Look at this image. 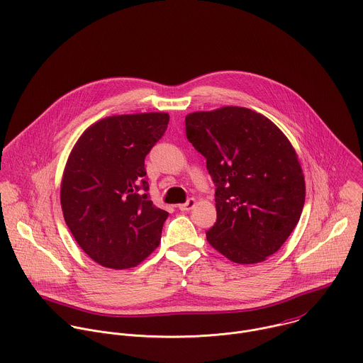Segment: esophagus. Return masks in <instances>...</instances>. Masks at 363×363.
I'll return each instance as SVG.
<instances>
[{
  "label": "esophagus",
  "mask_w": 363,
  "mask_h": 363,
  "mask_svg": "<svg viewBox=\"0 0 363 363\" xmlns=\"http://www.w3.org/2000/svg\"><path fill=\"white\" fill-rule=\"evenodd\" d=\"M195 203H196V201L194 199V198H189L185 203H181V205H178V208L181 209V211H191L194 206H195Z\"/></svg>",
  "instance_id": "34e87169"
}]
</instances>
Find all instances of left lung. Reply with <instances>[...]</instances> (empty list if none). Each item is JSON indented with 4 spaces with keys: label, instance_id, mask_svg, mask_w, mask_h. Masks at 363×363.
Returning <instances> with one entry per match:
<instances>
[{
    "label": "left lung",
    "instance_id": "obj_1",
    "mask_svg": "<svg viewBox=\"0 0 363 363\" xmlns=\"http://www.w3.org/2000/svg\"><path fill=\"white\" fill-rule=\"evenodd\" d=\"M185 131L216 186L208 242L236 264L265 261L284 245L305 203L294 147L272 121L242 106L192 112Z\"/></svg>",
    "mask_w": 363,
    "mask_h": 363
}]
</instances>
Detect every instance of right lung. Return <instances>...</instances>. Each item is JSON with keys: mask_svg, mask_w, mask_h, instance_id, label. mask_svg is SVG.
Masks as SVG:
<instances>
[{"mask_svg": "<svg viewBox=\"0 0 363 363\" xmlns=\"http://www.w3.org/2000/svg\"><path fill=\"white\" fill-rule=\"evenodd\" d=\"M169 123L165 112L115 115L77 141L61 182L64 219L96 264L128 269L160 245L168 212L150 199L145 157Z\"/></svg>", "mask_w": 363, "mask_h": 363, "instance_id": "right-lung-1", "label": "right lung"}]
</instances>
